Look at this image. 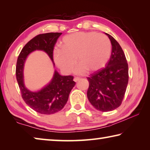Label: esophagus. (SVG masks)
I'll return each instance as SVG.
<instances>
[{"instance_id": "esophagus-1", "label": "esophagus", "mask_w": 150, "mask_h": 150, "mask_svg": "<svg viewBox=\"0 0 150 150\" xmlns=\"http://www.w3.org/2000/svg\"><path fill=\"white\" fill-rule=\"evenodd\" d=\"M80 79V78L79 77H75V78H74V81H75V82H77V81Z\"/></svg>"}]
</instances>
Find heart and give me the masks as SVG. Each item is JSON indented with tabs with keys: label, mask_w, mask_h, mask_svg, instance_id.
Instances as JSON below:
<instances>
[{
	"label": "heart",
	"mask_w": 150,
	"mask_h": 150,
	"mask_svg": "<svg viewBox=\"0 0 150 150\" xmlns=\"http://www.w3.org/2000/svg\"><path fill=\"white\" fill-rule=\"evenodd\" d=\"M55 50L54 59L65 73L73 70L77 62V73L98 71L105 67L110 57L111 42L106 35L95 32H81L66 35Z\"/></svg>",
	"instance_id": "obj_1"
}]
</instances>
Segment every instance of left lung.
Here are the masks:
<instances>
[{"label": "left lung", "instance_id": "8db88e82", "mask_svg": "<svg viewBox=\"0 0 150 150\" xmlns=\"http://www.w3.org/2000/svg\"><path fill=\"white\" fill-rule=\"evenodd\" d=\"M112 44L111 55L104 69L87 77V98L96 110L108 112L121 105L128 83V65L118 42L106 34Z\"/></svg>", "mask_w": 150, "mask_h": 150}]
</instances>
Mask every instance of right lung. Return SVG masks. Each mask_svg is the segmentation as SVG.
I'll return each mask as SVG.
<instances>
[{
	"instance_id": "add662e5",
	"label": "right lung",
	"mask_w": 150,
	"mask_h": 150,
	"mask_svg": "<svg viewBox=\"0 0 150 150\" xmlns=\"http://www.w3.org/2000/svg\"><path fill=\"white\" fill-rule=\"evenodd\" d=\"M61 34L62 33L50 32L37 35L24 45L17 59L16 76L22 97L30 108L43 115H52L64 107L75 85L73 76H62L55 71L49 84L38 92H32L24 85V64L29 54L36 50L46 52L54 62V46Z\"/></svg>"
}]
</instances>
